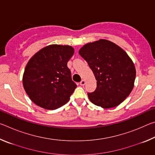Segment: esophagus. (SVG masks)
Masks as SVG:
<instances>
[{
  "mask_svg": "<svg viewBox=\"0 0 155 155\" xmlns=\"http://www.w3.org/2000/svg\"><path fill=\"white\" fill-rule=\"evenodd\" d=\"M85 84V80H82L80 82V85H84Z\"/></svg>",
  "mask_w": 155,
  "mask_h": 155,
  "instance_id": "34e87169",
  "label": "esophagus"
}]
</instances>
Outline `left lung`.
I'll use <instances>...</instances> for the list:
<instances>
[{"label":"left lung","instance_id":"8db88e82","mask_svg":"<svg viewBox=\"0 0 155 155\" xmlns=\"http://www.w3.org/2000/svg\"><path fill=\"white\" fill-rule=\"evenodd\" d=\"M78 52L97 81L96 90L87 94L90 101L104 109L118 106L134 87L136 70L132 59L119 46L104 39L85 44Z\"/></svg>","mask_w":155,"mask_h":155}]
</instances>
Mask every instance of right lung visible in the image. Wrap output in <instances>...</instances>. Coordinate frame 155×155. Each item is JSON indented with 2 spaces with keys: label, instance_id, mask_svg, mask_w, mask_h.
<instances>
[{
  "label": "right lung",
  "instance_id": "obj_1",
  "mask_svg": "<svg viewBox=\"0 0 155 155\" xmlns=\"http://www.w3.org/2000/svg\"><path fill=\"white\" fill-rule=\"evenodd\" d=\"M74 53L71 46L51 44L29 59L22 83L26 93L37 105L53 110L69 101L77 86L72 80L67 65Z\"/></svg>",
  "mask_w": 155,
  "mask_h": 155
}]
</instances>
